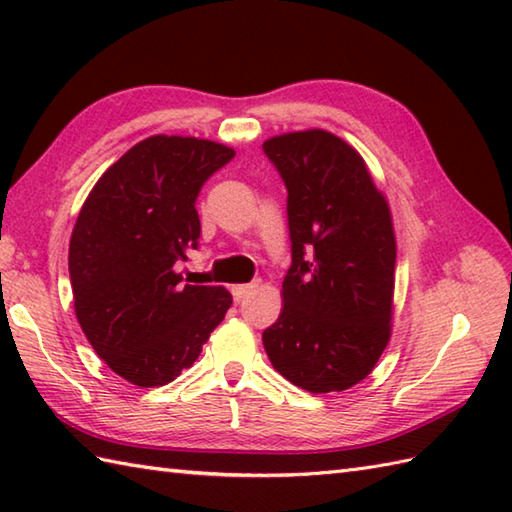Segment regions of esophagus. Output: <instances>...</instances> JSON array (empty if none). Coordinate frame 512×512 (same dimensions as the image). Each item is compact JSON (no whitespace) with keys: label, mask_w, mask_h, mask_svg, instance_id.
<instances>
[{"label":"esophagus","mask_w":512,"mask_h":512,"mask_svg":"<svg viewBox=\"0 0 512 512\" xmlns=\"http://www.w3.org/2000/svg\"><path fill=\"white\" fill-rule=\"evenodd\" d=\"M259 286V281H253V284H242V286H233V299L239 303L244 301L248 295H253V290Z\"/></svg>","instance_id":"1"}]
</instances>
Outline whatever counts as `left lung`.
<instances>
[{"label": "left lung", "instance_id": "1", "mask_svg": "<svg viewBox=\"0 0 512 512\" xmlns=\"http://www.w3.org/2000/svg\"><path fill=\"white\" fill-rule=\"evenodd\" d=\"M288 189L292 266L284 310L264 330L270 363L292 385L330 394L361 383L391 336L396 237L361 154L325 129L264 143Z\"/></svg>", "mask_w": 512, "mask_h": 512}]
</instances>
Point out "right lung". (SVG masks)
<instances>
[{
  "label": "right lung",
  "instance_id": "obj_1",
  "mask_svg": "<svg viewBox=\"0 0 512 512\" xmlns=\"http://www.w3.org/2000/svg\"><path fill=\"white\" fill-rule=\"evenodd\" d=\"M235 149L193 136H149L94 184L70 239L74 312L94 352L138 387L171 383L231 308L222 286L182 284L198 248L195 200Z\"/></svg>",
  "mask_w": 512,
  "mask_h": 512
}]
</instances>
